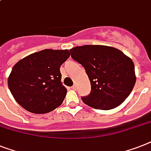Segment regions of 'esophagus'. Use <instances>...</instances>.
I'll list each match as a JSON object with an SVG mask.
<instances>
[{
	"mask_svg": "<svg viewBox=\"0 0 151 151\" xmlns=\"http://www.w3.org/2000/svg\"><path fill=\"white\" fill-rule=\"evenodd\" d=\"M71 88H72V89H73V90H75L76 88H77V85H76V84H74L73 86L71 87Z\"/></svg>",
	"mask_w": 151,
	"mask_h": 151,
	"instance_id": "34e87169",
	"label": "esophagus"
}]
</instances>
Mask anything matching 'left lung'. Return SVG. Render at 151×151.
<instances>
[{"label": "left lung", "instance_id": "obj_1", "mask_svg": "<svg viewBox=\"0 0 151 151\" xmlns=\"http://www.w3.org/2000/svg\"><path fill=\"white\" fill-rule=\"evenodd\" d=\"M72 58L84 67L91 91L82 101L91 107L109 110L129 95L136 83L133 60L122 51L101 45H85L70 50Z\"/></svg>", "mask_w": 151, "mask_h": 151}]
</instances>
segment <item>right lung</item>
<instances>
[{
  "mask_svg": "<svg viewBox=\"0 0 151 151\" xmlns=\"http://www.w3.org/2000/svg\"><path fill=\"white\" fill-rule=\"evenodd\" d=\"M70 55L68 50H43L18 61L8 79L16 101L35 114L47 113L60 106L67 91L61 83L60 67Z\"/></svg>",
  "mask_w": 151,
  "mask_h": 151,
  "instance_id": "obj_1",
  "label": "right lung"
}]
</instances>
